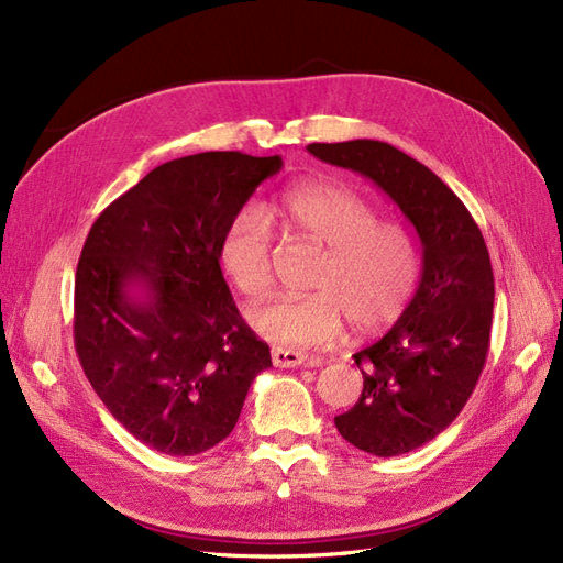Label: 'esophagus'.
I'll return each mask as SVG.
<instances>
[{"instance_id":"1","label":"esophagus","mask_w":563,"mask_h":563,"mask_svg":"<svg viewBox=\"0 0 563 563\" xmlns=\"http://www.w3.org/2000/svg\"><path fill=\"white\" fill-rule=\"evenodd\" d=\"M310 356L305 352H298V350H286V347H275L272 350V364L279 366V368H296V366H302L308 364Z\"/></svg>"}]
</instances>
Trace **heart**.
I'll use <instances>...</instances> for the list:
<instances>
[{
  "instance_id": "b5f03b06",
  "label": "heart",
  "mask_w": 563,
  "mask_h": 563,
  "mask_svg": "<svg viewBox=\"0 0 563 563\" xmlns=\"http://www.w3.org/2000/svg\"><path fill=\"white\" fill-rule=\"evenodd\" d=\"M288 230L327 246L312 277L314 294L275 296L249 310L251 329L282 347H327L345 329L389 327L406 310L418 279V251L401 225L347 185L314 178L288 187L277 201ZM218 258L244 296H263L272 282V228L265 213L242 207L223 230Z\"/></svg>"
}]
</instances>
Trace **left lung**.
Returning a JSON list of instances; mask_svg holds the SVG:
<instances>
[{"instance_id":"1","label":"left lung","mask_w":563,"mask_h":563,"mask_svg":"<svg viewBox=\"0 0 563 563\" xmlns=\"http://www.w3.org/2000/svg\"><path fill=\"white\" fill-rule=\"evenodd\" d=\"M321 162L376 183L422 246L416 296L378 343L354 354L364 389L335 428L352 446L391 457L428 444L463 411L490 345L493 269L479 225L451 187L380 141L312 143Z\"/></svg>"}]
</instances>
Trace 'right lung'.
Instances as JSON below:
<instances>
[{
	"label": "right lung",
	"instance_id": "right-lung-1",
	"mask_svg": "<svg viewBox=\"0 0 563 563\" xmlns=\"http://www.w3.org/2000/svg\"><path fill=\"white\" fill-rule=\"evenodd\" d=\"M282 157L201 152L166 162L96 218L75 277V347L96 395L145 446L220 444L272 366L220 269L230 218ZM141 290L144 296L139 297Z\"/></svg>",
	"mask_w": 563,
	"mask_h": 563
}]
</instances>
